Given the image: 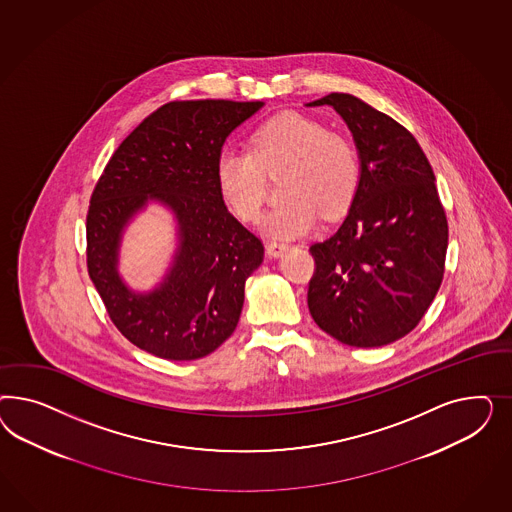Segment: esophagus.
<instances>
[{
  "label": "esophagus",
  "mask_w": 512,
  "mask_h": 512,
  "mask_svg": "<svg viewBox=\"0 0 512 512\" xmlns=\"http://www.w3.org/2000/svg\"><path fill=\"white\" fill-rule=\"evenodd\" d=\"M287 249H289V244H287V242H281V240H272V242L266 244V253H268V257H272V259H278Z\"/></svg>",
  "instance_id": "34e87169"
}]
</instances>
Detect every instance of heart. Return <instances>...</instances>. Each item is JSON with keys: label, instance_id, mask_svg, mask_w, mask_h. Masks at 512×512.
Returning a JSON list of instances; mask_svg holds the SVG:
<instances>
[{"label": "heart", "instance_id": "obj_1", "mask_svg": "<svg viewBox=\"0 0 512 512\" xmlns=\"http://www.w3.org/2000/svg\"><path fill=\"white\" fill-rule=\"evenodd\" d=\"M283 201L261 221L274 240L310 233L325 216H341L353 204L362 180V159L349 137L328 131L310 116L285 112L261 125L249 152L227 150L217 157V191L240 221H257L268 184L278 178Z\"/></svg>", "mask_w": 512, "mask_h": 512}]
</instances>
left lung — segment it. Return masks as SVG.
Here are the masks:
<instances>
[{
	"label": "left lung",
	"instance_id": "obj_1",
	"mask_svg": "<svg viewBox=\"0 0 512 512\" xmlns=\"http://www.w3.org/2000/svg\"><path fill=\"white\" fill-rule=\"evenodd\" d=\"M332 107L362 159V180L340 229L311 246L313 321L351 347H381L409 334L443 281L449 227L435 176L417 139L351 93L306 107Z\"/></svg>",
	"mask_w": 512,
	"mask_h": 512
}]
</instances>
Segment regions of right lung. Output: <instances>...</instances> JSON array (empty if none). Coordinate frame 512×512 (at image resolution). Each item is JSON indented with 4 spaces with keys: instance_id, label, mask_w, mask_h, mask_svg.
<instances>
[{
    "instance_id": "obj_1",
    "label": "right lung",
    "mask_w": 512,
    "mask_h": 512,
    "mask_svg": "<svg viewBox=\"0 0 512 512\" xmlns=\"http://www.w3.org/2000/svg\"><path fill=\"white\" fill-rule=\"evenodd\" d=\"M263 101H172L118 146L93 189L86 217L88 274L112 323L154 357L195 360L214 353L238 325L246 279L264 248L227 210L216 163L238 125ZM150 203L169 209L177 248L150 292L119 274L124 229Z\"/></svg>"
}]
</instances>
